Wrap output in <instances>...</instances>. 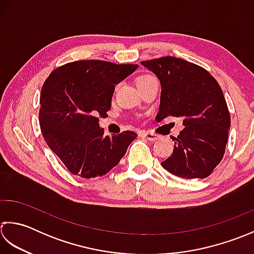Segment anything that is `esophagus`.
<instances>
[{
	"label": "esophagus",
	"mask_w": 254,
	"mask_h": 254,
	"mask_svg": "<svg viewBox=\"0 0 254 254\" xmlns=\"http://www.w3.org/2000/svg\"><path fill=\"white\" fill-rule=\"evenodd\" d=\"M142 137L148 139V140H150V141H154V140H157V139H159L158 134L152 133V132H148V131L142 132Z\"/></svg>",
	"instance_id": "1"
}]
</instances>
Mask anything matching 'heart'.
I'll return each instance as SVG.
<instances>
[{
	"label": "heart",
	"instance_id": "b5f03b06",
	"mask_svg": "<svg viewBox=\"0 0 254 254\" xmlns=\"http://www.w3.org/2000/svg\"><path fill=\"white\" fill-rule=\"evenodd\" d=\"M152 75H150V74H141V75H139L138 77H137V80H136V83H137V86L138 85H140V84H142V83H144V82H147V81H149V80H151L152 79Z\"/></svg>",
	"mask_w": 254,
	"mask_h": 254
}]
</instances>
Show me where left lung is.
<instances>
[{
	"mask_svg": "<svg viewBox=\"0 0 254 254\" xmlns=\"http://www.w3.org/2000/svg\"><path fill=\"white\" fill-rule=\"evenodd\" d=\"M161 83L158 122L182 118L184 129L173 137V152L161 162L183 179H205L224 158L230 114L218 82L201 66L175 57L141 61Z\"/></svg>",
	"mask_w": 254,
	"mask_h": 254,
	"instance_id": "1",
	"label": "left lung"
}]
</instances>
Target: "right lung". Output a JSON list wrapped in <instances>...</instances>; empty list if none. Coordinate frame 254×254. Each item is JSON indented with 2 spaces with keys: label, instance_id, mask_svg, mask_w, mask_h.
<instances>
[{
  "label": "right lung",
  "instance_id": "right-lung-1",
  "mask_svg": "<svg viewBox=\"0 0 254 254\" xmlns=\"http://www.w3.org/2000/svg\"><path fill=\"white\" fill-rule=\"evenodd\" d=\"M138 64L80 60L56 68L41 87L39 125L48 147L72 174L102 177L120 163L137 138L126 130L104 136L98 117L111 110L115 85Z\"/></svg>",
  "mask_w": 254,
  "mask_h": 254
}]
</instances>
